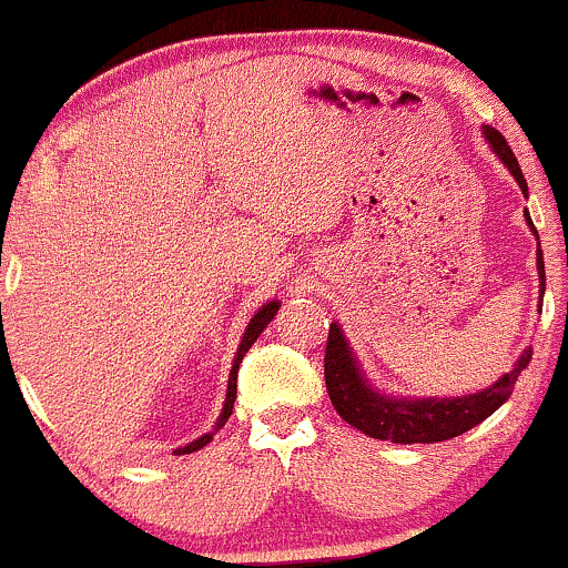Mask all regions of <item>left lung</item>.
I'll list each match as a JSON object with an SVG mask.
<instances>
[{
  "mask_svg": "<svg viewBox=\"0 0 568 568\" xmlns=\"http://www.w3.org/2000/svg\"><path fill=\"white\" fill-rule=\"evenodd\" d=\"M486 140H489L491 151L500 156V162L511 170L523 192L528 194V183H525L523 170H519L517 156L508 148L506 136L497 129H484ZM528 216V214H525ZM528 225L532 227L530 216ZM536 231V227H532ZM538 274H541V294H544V257L541 244H538ZM530 352L519 357L514 371H508L503 379L495 385L486 387L484 393L464 395V398H428V400H395L385 398V395L374 393L365 379L359 376L357 363H354L352 352H348L346 341H343L337 324H329V337H326V352H324V379L326 393H329L332 406L337 415L354 426L357 432L368 434L374 439H390V443L412 445V443H443V439L459 437V434L469 432L478 426L480 420L491 415L500 404H506L508 395L514 393L519 374L528 368Z\"/></svg>",
  "mask_w": 568,
  "mask_h": 568,
  "instance_id": "8db88e82",
  "label": "left lung"
}]
</instances>
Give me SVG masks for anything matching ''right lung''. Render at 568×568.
<instances>
[{
  "label": "right lung",
  "mask_w": 568,
  "mask_h": 568,
  "mask_svg": "<svg viewBox=\"0 0 568 568\" xmlns=\"http://www.w3.org/2000/svg\"><path fill=\"white\" fill-rule=\"evenodd\" d=\"M277 307H280V302H268V305H266V307H261V311H257V316L250 321L247 332H244V337H242V346H239V352H236V359H233V368H231V382H227V398H225V409H222V417H220V423H216V428H220V426H225V423H227V417H231V412H233V400H236V379H239V365H242L244 354H247L252 343L257 341V335H261V332H263V326H266L268 321L274 318V313H277ZM209 443H211V434H205V437H200V439H194V443H189L186 448H178V450H175V456H181V454H194V450H200V448H203V445H209Z\"/></svg>",
  "instance_id": "1"
}]
</instances>
